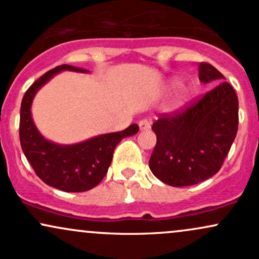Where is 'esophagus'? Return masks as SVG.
Returning a JSON list of instances; mask_svg holds the SVG:
<instances>
[{"label": "esophagus", "mask_w": 259, "mask_h": 259, "mask_svg": "<svg viewBox=\"0 0 259 259\" xmlns=\"http://www.w3.org/2000/svg\"><path fill=\"white\" fill-rule=\"evenodd\" d=\"M139 127L141 132H144V130H148L151 127V121L148 119H141L139 121Z\"/></svg>", "instance_id": "1"}]
</instances>
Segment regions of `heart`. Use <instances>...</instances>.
I'll list each match as a JSON object with an SVG mask.
<instances>
[{"label":"heart","instance_id":"obj_1","mask_svg":"<svg viewBox=\"0 0 259 259\" xmlns=\"http://www.w3.org/2000/svg\"><path fill=\"white\" fill-rule=\"evenodd\" d=\"M181 86H183V81L179 79H173L169 81V85H168V89L169 91H177L181 89ZM190 99V92L189 90H186V89H183V90H180L179 94H178L177 99L174 100V103L173 106L175 108H180V107L185 106L187 103V101Z\"/></svg>","mask_w":259,"mask_h":259}]
</instances>
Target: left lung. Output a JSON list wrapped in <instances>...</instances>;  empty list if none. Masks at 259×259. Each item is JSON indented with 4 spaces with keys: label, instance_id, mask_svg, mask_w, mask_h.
<instances>
[{
    "label": "left lung",
    "instance_id": "obj_1",
    "mask_svg": "<svg viewBox=\"0 0 259 259\" xmlns=\"http://www.w3.org/2000/svg\"><path fill=\"white\" fill-rule=\"evenodd\" d=\"M203 84L219 85L185 111L163 114L152 130L157 144L148 164L154 177L174 187L209 179L221 169L237 133L239 100L213 65H198Z\"/></svg>",
    "mask_w": 259,
    "mask_h": 259
}]
</instances>
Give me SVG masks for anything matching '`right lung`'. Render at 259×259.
Here are the masks:
<instances>
[{
	"label": "right lung",
	"instance_id": "obj_1",
	"mask_svg": "<svg viewBox=\"0 0 259 259\" xmlns=\"http://www.w3.org/2000/svg\"><path fill=\"white\" fill-rule=\"evenodd\" d=\"M64 70L90 73L84 68L62 64L45 73L28 89L20 106V145L26 159L45 184L65 192H84L99 185L111 165L115 146L124 138L135 135L139 126L132 124L123 132L103 134L72 145L47 140L35 125L31 105L37 91Z\"/></svg>",
	"mask_w": 259,
	"mask_h": 259
}]
</instances>
